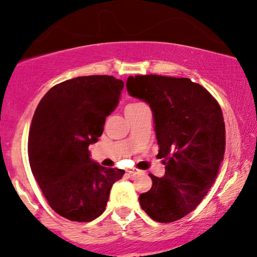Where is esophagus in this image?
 <instances>
[{"mask_svg":"<svg viewBox=\"0 0 257 257\" xmlns=\"http://www.w3.org/2000/svg\"><path fill=\"white\" fill-rule=\"evenodd\" d=\"M126 173L131 174V175H138V174H140L141 172H140V170L135 169V168H129V169L126 170Z\"/></svg>","mask_w":257,"mask_h":257,"instance_id":"34e87169","label":"esophagus"}]
</instances>
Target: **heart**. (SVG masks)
<instances>
[{"label":"heart","mask_w":257,"mask_h":257,"mask_svg":"<svg viewBox=\"0 0 257 257\" xmlns=\"http://www.w3.org/2000/svg\"><path fill=\"white\" fill-rule=\"evenodd\" d=\"M139 105H143V104H139V102H135V104H129L126 107H134V106H139Z\"/></svg>","instance_id":"heart-1"}]
</instances>
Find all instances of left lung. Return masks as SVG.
Wrapping results in <instances>:
<instances>
[{
  "instance_id": "1",
  "label": "left lung",
  "mask_w": 257,
  "mask_h": 257,
  "mask_svg": "<svg viewBox=\"0 0 257 257\" xmlns=\"http://www.w3.org/2000/svg\"><path fill=\"white\" fill-rule=\"evenodd\" d=\"M129 95L151 107L163 158V178L150 174L151 190L139 197L157 222H173L194 210L217 178L225 153V122L210 93L190 78L129 76Z\"/></svg>"
}]
</instances>
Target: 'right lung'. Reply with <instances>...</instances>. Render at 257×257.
<instances>
[{"instance_id": "obj_1", "label": "right lung", "mask_w": 257, "mask_h": 257, "mask_svg": "<svg viewBox=\"0 0 257 257\" xmlns=\"http://www.w3.org/2000/svg\"><path fill=\"white\" fill-rule=\"evenodd\" d=\"M124 83L112 76H83L51 88L35 111L29 133V162L55 213L89 222L105 211L112 185L124 170L101 167L88 147L104 132Z\"/></svg>"}]
</instances>
